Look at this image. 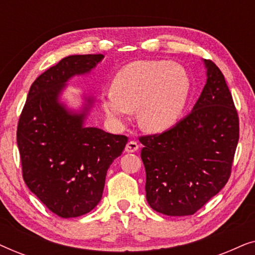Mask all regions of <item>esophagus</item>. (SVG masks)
Masks as SVG:
<instances>
[{
    "label": "esophagus",
    "mask_w": 255,
    "mask_h": 255,
    "mask_svg": "<svg viewBox=\"0 0 255 255\" xmlns=\"http://www.w3.org/2000/svg\"><path fill=\"white\" fill-rule=\"evenodd\" d=\"M139 149V144L137 141L134 140H130L125 146V151L128 153H133V152H137Z\"/></svg>",
    "instance_id": "obj_1"
}]
</instances>
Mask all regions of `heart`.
Returning <instances> with one entry per match:
<instances>
[{
	"label": "heart",
	"instance_id": "1",
	"mask_svg": "<svg viewBox=\"0 0 255 255\" xmlns=\"http://www.w3.org/2000/svg\"><path fill=\"white\" fill-rule=\"evenodd\" d=\"M191 90L187 69L168 60L131 62L115 75L111 92L101 97L108 117L123 122L138 108V121L148 131L168 130L180 120Z\"/></svg>",
	"mask_w": 255,
	"mask_h": 255
}]
</instances>
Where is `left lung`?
I'll list each match as a JSON object with an SVG mask.
<instances>
[{"mask_svg": "<svg viewBox=\"0 0 255 255\" xmlns=\"http://www.w3.org/2000/svg\"><path fill=\"white\" fill-rule=\"evenodd\" d=\"M204 62L207 85L193 111L161 133L139 137L146 200L167 216L194 215L231 175L238 113L221 69L211 60Z\"/></svg>", "mask_w": 255, "mask_h": 255, "instance_id": "8db88e82", "label": "left lung"}]
</instances>
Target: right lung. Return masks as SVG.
Returning a JSON list of instances; mask_svg holds the SVG:
<instances>
[{"instance_id": "right-lung-1", "label": "right lung", "mask_w": 255, "mask_h": 255, "mask_svg": "<svg viewBox=\"0 0 255 255\" xmlns=\"http://www.w3.org/2000/svg\"><path fill=\"white\" fill-rule=\"evenodd\" d=\"M102 59L103 54L69 55L40 74L30 87L17 125L24 182L62 218L86 215L99 204L108 168L128 140L83 127L89 108L69 114L58 102L68 79L90 72Z\"/></svg>"}]
</instances>
